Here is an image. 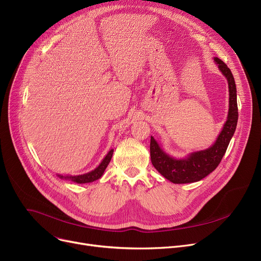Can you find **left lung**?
Instances as JSON below:
<instances>
[{
    "label": "left lung",
    "instance_id": "8db88e82",
    "mask_svg": "<svg viewBox=\"0 0 261 261\" xmlns=\"http://www.w3.org/2000/svg\"><path fill=\"white\" fill-rule=\"evenodd\" d=\"M214 60L218 64L219 70L227 79L229 92L227 119L215 144L208 149L193 152L184 159H174L163 151L153 136L150 140V155H151L152 165L165 179L174 184L198 182L213 172L220 164L236 130L238 106L235 79L227 65L221 59L215 58Z\"/></svg>",
    "mask_w": 261,
    "mask_h": 261
}]
</instances>
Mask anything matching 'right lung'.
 I'll use <instances>...</instances> for the list:
<instances>
[{
  "mask_svg": "<svg viewBox=\"0 0 261 261\" xmlns=\"http://www.w3.org/2000/svg\"><path fill=\"white\" fill-rule=\"evenodd\" d=\"M113 151H114L113 149L110 150V151L108 152V154L102 160V162L99 164V166L97 168H95L94 170L88 172V173L80 174V175H61V174H58V176L60 177V179L71 180V181H73L75 183H78V184L91 183V182H94L96 180H98V179H100L101 175L103 174L107 166L109 165L110 161H111L112 155H113Z\"/></svg>",
  "mask_w": 261,
  "mask_h": 261,
  "instance_id": "add662e5",
  "label": "right lung"
}]
</instances>
